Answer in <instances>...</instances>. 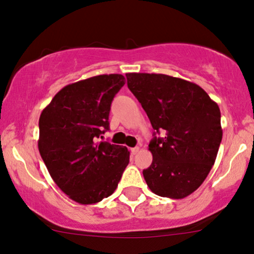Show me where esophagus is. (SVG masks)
<instances>
[{"label": "esophagus", "instance_id": "obj_1", "mask_svg": "<svg viewBox=\"0 0 254 254\" xmlns=\"http://www.w3.org/2000/svg\"><path fill=\"white\" fill-rule=\"evenodd\" d=\"M139 151V147H135V148H131V154H133V155H136L137 153Z\"/></svg>", "mask_w": 254, "mask_h": 254}]
</instances>
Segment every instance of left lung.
<instances>
[{
	"mask_svg": "<svg viewBox=\"0 0 254 254\" xmlns=\"http://www.w3.org/2000/svg\"><path fill=\"white\" fill-rule=\"evenodd\" d=\"M127 87L156 131L143 177L157 196L182 199L202 185L222 141L218 105L196 83L164 74L129 72ZM162 130L165 137L155 135Z\"/></svg>",
	"mask_w": 254,
	"mask_h": 254,
	"instance_id": "obj_1",
	"label": "left lung"
}]
</instances>
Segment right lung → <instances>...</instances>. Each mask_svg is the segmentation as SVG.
<instances>
[{
	"label": "right lung",
	"instance_id": "add662e5",
	"mask_svg": "<svg viewBox=\"0 0 254 254\" xmlns=\"http://www.w3.org/2000/svg\"><path fill=\"white\" fill-rule=\"evenodd\" d=\"M124 84L121 74L68 84L40 115L38 148L44 164L58 188L80 204L111 196L129 164L127 147L98 139L110 129L111 104Z\"/></svg>",
	"mask_w": 254,
	"mask_h": 254
}]
</instances>
